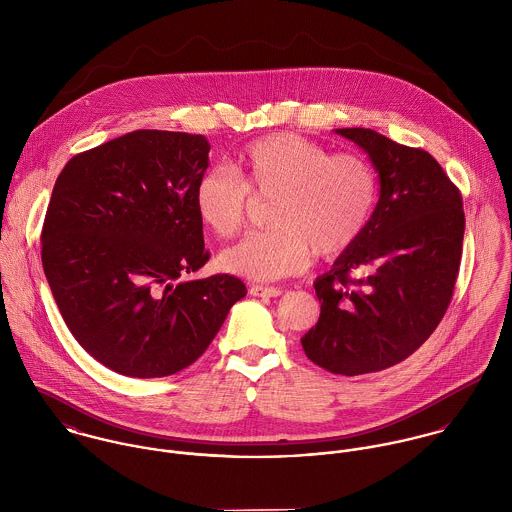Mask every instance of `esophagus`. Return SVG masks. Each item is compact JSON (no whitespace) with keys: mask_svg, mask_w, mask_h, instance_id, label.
Instances as JSON below:
<instances>
[{"mask_svg":"<svg viewBox=\"0 0 512 512\" xmlns=\"http://www.w3.org/2000/svg\"><path fill=\"white\" fill-rule=\"evenodd\" d=\"M250 295H256V297H278L282 295L280 288H268V286H252L250 288Z\"/></svg>","mask_w":512,"mask_h":512,"instance_id":"esophagus-1","label":"esophagus"}]
</instances>
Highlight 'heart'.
Listing matches in <instances>:
<instances>
[{
	"label": "heart",
	"mask_w": 512,
	"mask_h": 512,
	"mask_svg": "<svg viewBox=\"0 0 512 512\" xmlns=\"http://www.w3.org/2000/svg\"><path fill=\"white\" fill-rule=\"evenodd\" d=\"M234 171L209 169L193 191L199 220L220 238L234 236L246 220L248 193L274 197L270 230L248 234L220 254L236 276L274 282L303 272L317 252L335 258L363 236L378 199L370 163L353 153L295 134H272L244 147Z\"/></svg>",
	"instance_id": "obj_1"
}]
</instances>
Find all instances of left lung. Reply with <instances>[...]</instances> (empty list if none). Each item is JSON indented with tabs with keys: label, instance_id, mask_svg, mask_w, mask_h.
Returning a JSON list of instances; mask_svg holds the SVG:
<instances>
[{
	"label": "left lung",
	"instance_id": "left-lung-1",
	"mask_svg": "<svg viewBox=\"0 0 512 512\" xmlns=\"http://www.w3.org/2000/svg\"><path fill=\"white\" fill-rule=\"evenodd\" d=\"M335 134L370 157L380 197L363 236L315 280L321 313L301 347L315 365L357 376L398 365L436 331L455 288L465 215L428 151L368 128Z\"/></svg>",
	"mask_w": 512,
	"mask_h": 512
}]
</instances>
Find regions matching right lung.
<instances>
[{
  "label": "right lung",
  "mask_w": 512,
  "mask_h": 512,
  "mask_svg": "<svg viewBox=\"0 0 512 512\" xmlns=\"http://www.w3.org/2000/svg\"><path fill=\"white\" fill-rule=\"evenodd\" d=\"M205 136L138 130L74 155L45 215L41 260L78 345L110 370L159 378L193 365L246 286L185 280L209 260L193 191Z\"/></svg>",
  "instance_id": "right-lung-1"
}]
</instances>
